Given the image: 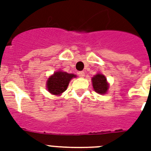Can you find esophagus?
<instances>
[{
    "instance_id": "esophagus-1",
    "label": "esophagus",
    "mask_w": 151,
    "mask_h": 151,
    "mask_svg": "<svg viewBox=\"0 0 151 151\" xmlns=\"http://www.w3.org/2000/svg\"><path fill=\"white\" fill-rule=\"evenodd\" d=\"M78 76L80 78H84L85 77V73H84L83 71H80V72H78Z\"/></svg>"
}]
</instances>
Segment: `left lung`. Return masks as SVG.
<instances>
[{"label": "left lung", "instance_id": "obj_1", "mask_svg": "<svg viewBox=\"0 0 151 151\" xmlns=\"http://www.w3.org/2000/svg\"><path fill=\"white\" fill-rule=\"evenodd\" d=\"M92 83L95 92L99 94H105L108 92L109 85L105 76L97 73L92 78Z\"/></svg>", "mask_w": 151, "mask_h": 151}]
</instances>
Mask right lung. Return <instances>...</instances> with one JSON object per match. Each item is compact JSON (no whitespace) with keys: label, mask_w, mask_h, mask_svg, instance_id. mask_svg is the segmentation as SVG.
<instances>
[{"label":"right lung","mask_w":151,"mask_h":151,"mask_svg":"<svg viewBox=\"0 0 151 151\" xmlns=\"http://www.w3.org/2000/svg\"><path fill=\"white\" fill-rule=\"evenodd\" d=\"M73 78H76V75L73 73H68L61 70L57 71L48 78L47 88L50 93L59 96L66 90L70 81Z\"/></svg>","instance_id":"1"}]
</instances>
